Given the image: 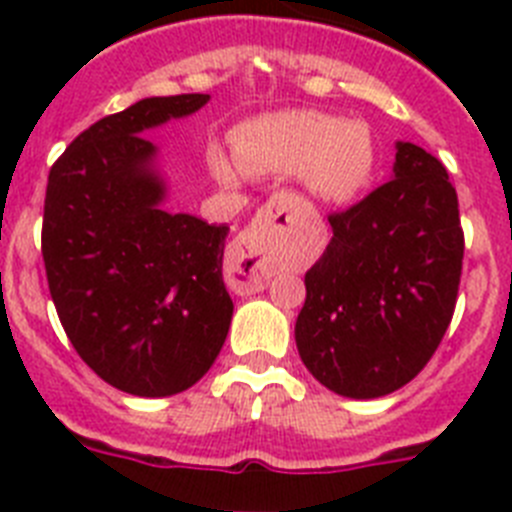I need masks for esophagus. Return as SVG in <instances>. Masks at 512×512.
Instances as JSON below:
<instances>
[{
	"mask_svg": "<svg viewBox=\"0 0 512 512\" xmlns=\"http://www.w3.org/2000/svg\"><path fill=\"white\" fill-rule=\"evenodd\" d=\"M302 207L292 197H274L256 223L235 238L225 261V279L238 295L261 292L269 282V253L300 223Z\"/></svg>",
	"mask_w": 512,
	"mask_h": 512,
	"instance_id": "1",
	"label": "esophagus"
}]
</instances>
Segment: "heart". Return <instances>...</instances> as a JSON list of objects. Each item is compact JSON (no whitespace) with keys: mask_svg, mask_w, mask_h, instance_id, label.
<instances>
[{"mask_svg":"<svg viewBox=\"0 0 512 512\" xmlns=\"http://www.w3.org/2000/svg\"><path fill=\"white\" fill-rule=\"evenodd\" d=\"M238 166L223 151H210L217 182L233 187L248 176L302 174L320 200L346 202L366 187L374 171V143L364 122L295 110L243 125L233 138Z\"/></svg>","mask_w":512,"mask_h":512,"instance_id":"obj_1","label":"heart"}]
</instances>
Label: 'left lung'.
I'll return each instance as SVG.
<instances>
[{"label":"left lung","instance_id":"8db88e82","mask_svg":"<svg viewBox=\"0 0 512 512\" xmlns=\"http://www.w3.org/2000/svg\"><path fill=\"white\" fill-rule=\"evenodd\" d=\"M328 248L305 274L295 341L323 387L390 395L436 354L454 318L464 230L436 156L397 143L395 179L328 215Z\"/></svg>","mask_w":512,"mask_h":512}]
</instances>
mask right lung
Instances as JSON below:
<instances>
[{
    "instance_id": "1",
    "label": "right lung",
    "mask_w": 512,
    "mask_h": 512,
    "mask_svg": "<svg viewBox=\"0 0 512 512\" xmlns=\"http://www.w3.org/2000/svg\"><path fill=\"white\" fill-rule=\"evenodd\" d=\"M207 99H140L76 135L48 174L43 261L53 305L84 364L128 395L169 397L200 382L233 318L228 225L161 207L166 184L146 138Z\"/></svg>"
}]
</instances>
